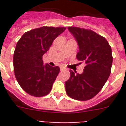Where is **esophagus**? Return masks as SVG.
I'll return each mask as SVG.
<instances>
[{"label":"esophagus","mask_w":126,"mask_h":126,"mask_svg":"<svg viewBox=\"0 0 126 126\" xmlns=\"http://www.w3.org/2000/svg\"><path fill=\"white\" fill-rule=\"evenodd\" d=\"M60 69H61V71H63V70H66V68L63 67H60Z\"/></svg>","instance_id":"obj_1"}]
</instances>
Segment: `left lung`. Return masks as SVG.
Instances as JSON below:
<instances>
[{
    "label": "left lung",
    "mask_w": 126,
    "mask_h": 126,
    "mask_svg": "<svg viewBox=\"0 0 126 126\" xmlns=\"http://www.w3.org/2000/svg\"><path fill=\"white\" fill-rule=\"evenodd\" d=\"M68 29L79 45L77 58L84 61L82 74L70 71L65 90L70 97L87 101L101 91L109 79L112 64L111 47L105 38L90 29L69 27Z\"/></svg>",
    "instance_id": "8db88e82"
}]
</instances>
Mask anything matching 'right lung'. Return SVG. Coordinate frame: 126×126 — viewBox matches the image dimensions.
<instances>
[{"label":"right lung","instance_id":"obj_1","mask_svg":"<svg viewBox=\"0 0 126 126\" xmlns=\"http://www.w3.org/2000/svg\"><path fill=\"white\" fill-rule=\"evenodd\" d=\"M65 27H42L25 32L17 42L14 58L15 77L25 92L34 97L49 94L59 67L43 65L42 56Z\"/></svg>","mask_w":126,"mask_h":126}]
</instances>
